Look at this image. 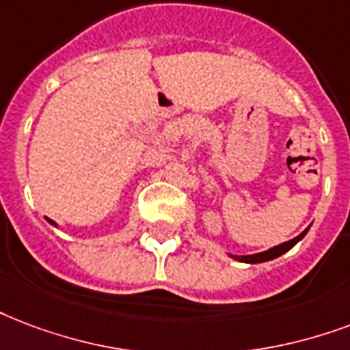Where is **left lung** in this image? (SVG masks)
Here are the masks:
<instances>
[{"label":"left lung","mask_w":350,"mask_h":350,"mask_svg":"<svg viewBox=\"0 0 350 350\" xmlns=\"http://www.w3.org/2000/svg\"><path fill=\"white\" fill-rule=\"evenodd\" d=\"M308 233V228L303 231L301 234H297L295 239L288 240V242H282V244H279V246L275 247H270L268 252H262V253H255V255H240V257H237V255H231L233 258H237V260H240V262H250V264H257V262H266V260H271V258H277L281 257L282 253H286L288 250H292L297 242H299L305 234Z\"/></svg>","instance_id":"obj_1"}]
</instances>
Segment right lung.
<instances>
[{"label": "right lung", "instance_id": "add662e5", "mask_svg": "<svg viewBox=\"0 0 350 350\" xmlns=\"http://www.w3.org/2000/svg\"><path fill=\"white\" fill-rule=\"evenodd\" d=\"M47 222H49V224H53V226H57V224L53 222V220H49V218H47Z\"/></svg>", "mask_w": 350, "mask_h": 350}]
</instances>
